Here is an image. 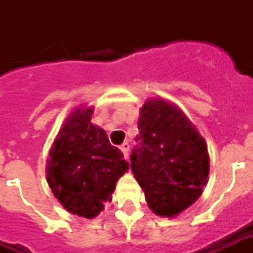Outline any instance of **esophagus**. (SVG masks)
I'll return each instance as SVG.
<instances>
[{"label":"esophagus","mask_w":253,"mask_h":253,"mask_svg":"<svg viewBox=\"0 0 253 253\" xmlns=\"http://www.w3.org/2000/svg\"><path fill=\"white\" fill-rule=\"evenodd\" d=\"M121 150L122 153H123V156H125V159H128V152H130V145H128V142L123 143L121 146Z\"/></svg>","instance_id":"34e87169"}]
</instances>
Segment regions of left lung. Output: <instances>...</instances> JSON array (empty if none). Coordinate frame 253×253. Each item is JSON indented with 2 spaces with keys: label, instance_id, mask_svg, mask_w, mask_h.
<instances>
[{
  "label": "left lung",
  "instance_id": "8db88e82",
  "mask_svg": "<svg viewBox=\"0 0 253 253\" xmlns=\"http://www.w3.org/2000/svg\"><path fill=\"white\" fill-rule=\"evenodd\" d=\"M131 170L148 206L175 217L201 196L210 169L206 141L175 104L150 99L139 112Z\"/></svg>",
  "mask_w": 253,
  "mask_h": 253
}]
</instances>
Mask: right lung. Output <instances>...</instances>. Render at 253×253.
I'll return each mask as SVG.
<instances>
[{
	"label": "right lung",
	"mask_w": 253,
	"mask_h": 253,
	"mask_svg": "<svg viewBox=\"0 0 253 253\" xmlns=\"http://www.w3.org/2000/svg\"><path fill=\"white\" fill-rule=\"evenodd\" d=\"M92 107H80L67 116L50 159L47 181L67 211L84 218L97 217L128 169L123 154L108 141L107 132L90 123Z\"/></svg>",
	"instance_id": "1"
}]
</instances>
